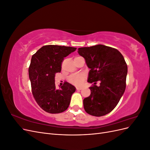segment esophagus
<instances>
[{
  "label": "esophagus",
  "instance_id": "34e87169",
  "mask_svg": "<svg viewBox=\"0 0 150 150\" xmlns=\"http://www.w3.org/2000/svg\"><path fill=\"white\" fill-rule=\"evenodd\" d=\"M83 89V87H76L77 90H81Z\"/></svg>",
  "mask_w": 150,
  "mask_h": 150
}]
</instances>
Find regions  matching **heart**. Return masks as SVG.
<instances>
[{
  "instance_id": "heart-1",
  "label": "heart",
  "mask_w": 150,
  "mask_h": 150,
  "mask_svg": "<svg viewBox=\"0 0 150 150\" xmlns=\"http://www.w3.org/2000/svg\"><path fill=\"white\" fill-rule=\"evenodd\" d=\"M86 78V76L83 73H78V74H74L71 75L68 80L69 82L76 86H79L83 84V81Z\"/></svg>"
}]
</instances>
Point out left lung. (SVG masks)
Here are the masks:
<instances>
[{"label": "left lung", "mask_w": 150, "mask_h": 150, "mask_svg": "<svg viewBox=\"0 0 150 150\" xmlns=\"http://www.w3.org/2000/svg\"><path fill=\"white\" fill-rule=\"evenodd\" d=\"M78 54L84 58L90 69L88 82L91 94L83 100L88 114L102 116L112 111L119 103L126 88L128 67L121 52L116 49L102 44L80 47ZM100 82L99 86L96 83Z\"/></svg>", "instance_id": "1"}]
</instances>
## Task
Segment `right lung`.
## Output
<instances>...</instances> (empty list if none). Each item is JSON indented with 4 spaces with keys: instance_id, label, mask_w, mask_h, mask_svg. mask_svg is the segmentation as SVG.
Listing matches in <instances>:
<instances>
[{
    "instance_id": "obj_1",
    "label": "right lung",
    "mask_w": 150,
    "mask_h": 150,
    "mask_svg": "<svg viewBox=\"0 0 150 150\" xmlns=\"http://www.w3.org/2000/svg\"><path fill=\"white\" fill-rule=\"evenodd\" d=\"M76 47L47 45L39 49L32 56L29 76L35 100L43 110L56 114L69 107L76 88L65 82L60 89L55 85V74L61 71L64 57L76 51Z\"/></svg>"
}]
</instances>
